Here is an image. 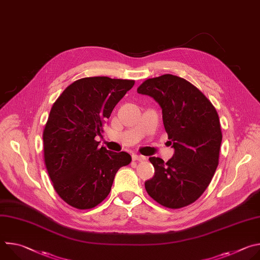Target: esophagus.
I'll return each mask as SVG.
<instances>
[{"mask_svg":"<svg viewBox=\"0 0 260 260\" xmlns=\"http://www.w3.org/2000/svg\"><path fill=\"white\" fill-rule=\"evenodd\" d=\"M133 160H138V161H143L146 160V157L143 155H139V154H133Z\"/></svg>","mask_w":260,"mask_h":260,"instance_id":"34e87169","label":"esophagus"}]
</instances>
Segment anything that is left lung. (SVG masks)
I'll return each mask as SVG.
<instances>
[{
  "instance_id": "obj_1",
  "label": "left lung",
  "mask_w": 260,
  "mask_h": 260,
  "mask_svg": "<svg viewBox=\"0 0 260 260\" xmlns=\"http://www.w3.org/2000/svg\"><path fill=\"white\" fill-rule=\"evenodd\" d=\"M137 91L160 106L175 150L167 162L149 158L155 173L145 188L164 207H186L204 193L218 167L222 133L217 111L194 85L171 74L145 80Z\"/></svg>"
}]
</instances>
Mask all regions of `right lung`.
<instances>
[{
  "instance_id": "add662e5",
  "label": "right lung",
  "mask_w": 260,
  "mask_h": 260,
  "mask_svg": "<svg viewBox=\"0 0 260 260\" xmlns=\"http://www.w3.org/2000/svg\"><path fill=\"white\" fill-rule=\"evenodd\" d=\"M134 80L86 77L69 85L53 104L43 132L44 160L57 194L85 210L110 193L117 171L132 156L99 147L96 136Z\"/></svg>"
}]
</instances>
